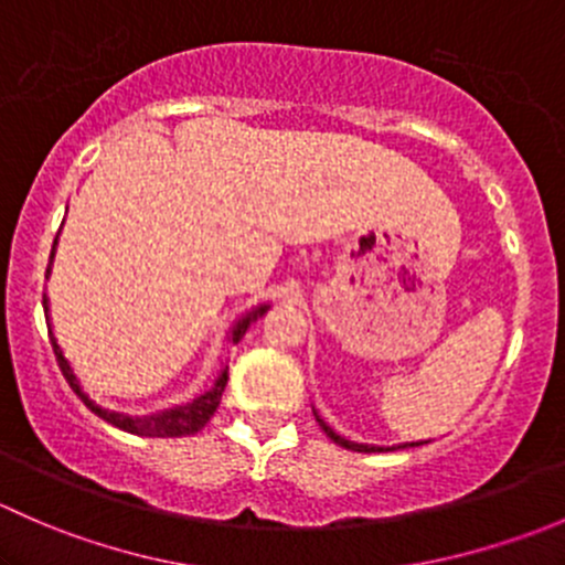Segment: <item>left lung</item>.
Instances as JSON below:
<instances>
[{
	"mask_svg": "<svg viewBox=\"0 0 565 565\" xmlns=\"http://www.w3.org/2000/svg\"><path fill=\"white\" fill-rule=\"evenodd\" d=\"M315 418H317V424L322 426V431H324V435H328L330 440L335 443V446L347 448V451H358V454H374V451H393V448H413V446H420V443H404V446L383 448V446H366V443H352V440H347V437H341L339 431H333V429H330V426L324 424V418H322V415L317 413V409H315Z\"/></svg>",
	"mask_w": 565,
	"mask_h": 565,
	"instance_id": "1",
	"label": "left lung"
}]
</instances>
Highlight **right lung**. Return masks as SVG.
I'll return each mask as SVG.
<instances>
[{"mask_svg":"<svg viewBox=\"0 0 565 565\" xmlns=\"http://www.w3.org/2000/svg\"><path fill=\"white\" fill-rule=\"evenodd\" d=\"M54 248H56V237H54ZM54 248H51V259H54ZM49 270H51V265H49ZM49 270H45V276H49ZM43 309L49 311V298H45V295H43ZM267 309H270V306L262 303V306H256V309H250L243 319H237V322L232 324V330H230L232 344H237V341L246 335L250 322H256V319L265 315ZM49 335H51V347H54V355H56V363H60L62 374H65V380L71 383V388L84 398V404H87V407L93 409L98 418H104L106 424H111V426H117V429L130 431V435H139V437H188V435H196V431L204 429V424L213 418L215 409H218L221 396H224V388H226V380H230V372H226V366H224V369H221L218 380L213 383V388L204 391L202 396H196L193 402L177 404V407H172V409H161V413H152V415L114 413V409L98 407V404H95L93 398H89L87 393L82 391V383H78V377L73 374L71 363H67V358L62 355L60 344H56L54 330H51V322H49Z\"/></svg>","mask_w":565,"mask_h":565,"instance_id":"obj_1","label":"right lung"}]
</instances>
